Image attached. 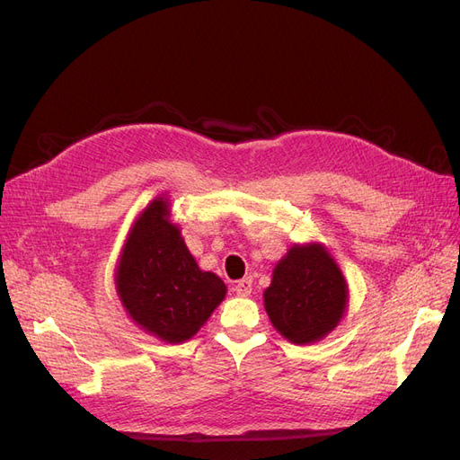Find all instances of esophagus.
Returning a JSON list of instances; mask_svg holds the SVG:
<instances>
[{"label":"esophagus","mask_w":460,"mask_h":460,"mask_svg":"<svg viewBox=\"0 0 460 460\" xmlns=\"http://www.w3.org/2000/svg\"><path fill=\"white\" fill-rule=\"evenodd\" d=\"M234 289H235V294L242 296V297L252 296V291H253V280H252V278H243V280L235 282Z\"/></svg>","instance_id":"34e87169"}]
</instances>
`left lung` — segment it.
Segmentation results:
<instances>
[{
  "label": "left lung",
  "mask_w": 460,
  "mask_h": 460,
  "mask_svg": "<svg viewBox=\"0 0 460 460\" xmlns=\"http://www.w3.org/2000/svg\"><path fill=\"white\" fill-rule=\"evenodd\" d=\"M345 303L343 276L320 245L291 247L264 291V309L274 328L294 343L324 338L340 323Z\"/></svg>",
  "instance_id": "obj_1"
}]
</instances>
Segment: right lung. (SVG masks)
Instances as JSON below:
<instances>
[{
    "label": "right lung",
    "mask_w": 460,
    "mask_h": 460,
    "mask_svg": "<svg viewBox=\"0 0 460 460\" xmlns=\"http://www.w3.org/2000/svg\"><path fill=\"white\" fill-rule=\"evenodd\" d=\"M166 217L169 205L159 198L137 218L120 255L117 291L136 324L180 343L211 316L226 286L217 274L199 270Z\"/></svg>",
    "instance_id": "1"
}]
</instances>
